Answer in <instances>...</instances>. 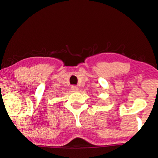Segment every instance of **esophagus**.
Returning a JSON list of instances; mask_svg holds the SVG:
<instances>
[{
  "label": "esophagus",
  "mask_w": 158,
  "mask_h": 158,
  "mask_svg": "<svg viewBox=\"0 0 158 158\" xmlns=\"http://www.w3.org/2000/svg\"><path fill=\"white\" fill-rule=\"evenodd\" d=\"M78 87L76 86V85H72L71 86V90H73V91H77V90H78Z\"/></svg>",
  "instance_id": "1"
}]
</instances>
